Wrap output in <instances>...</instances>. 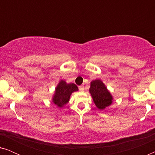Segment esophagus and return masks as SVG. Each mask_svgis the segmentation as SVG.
<instances>
[{
	"label": "esophagus",
	"instance_id": "1",
	"mask_svg": "<svg viewBox=\"0 0 155 155\" xmlns=\"http://www.w3.org/2000/svg\"><path fill=\"white\" fill-rule=\"evenodd\" d=\"M79 90H80V92H83L84 90V86H83V85H80V86H79Z\"/></svg>",
	"mask_w": 155,
	"mask_h": 155
}]
</instances>
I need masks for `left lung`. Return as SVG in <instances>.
I'll return each mask as SVG.
<instances>
[{
  "mask_svg": "<svg viewBox=\"0 0 155 155\" xmlns=\"http://www.w3.org/2000/svg\"><path fill=\"white\" fill-rule=\"evenodd\" d=\"M89 92L97 108L99 110H104L113 104V96L100 79L94 80L90 82Z\"/></svg>",
  "mask_w": 155,
  "mask_h": 155,
  "instance_id": "left-lung-1",
  "label": "left lung"
}]
</instances>
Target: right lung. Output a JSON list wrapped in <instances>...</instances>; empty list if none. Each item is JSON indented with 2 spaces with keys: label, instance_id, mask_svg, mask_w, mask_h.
Wrapping results in <instances>:
<instances>
[{
  "label": "right lung",
  "instance_id": "right-lung-1",
  "mask_svg": "<svg viewBox=\"0 0 155 155\" xmlns=\"http://www.w3.org/2000/svg\"><path fill=\"white\" fill-rule=\"evenodd\" d=\"M78 91V87L74 83H68L66 81L61 80L57 84L54 94L52 96V102L59 109L64 107L70 100L71 94Z\"/></svg>",
  "mask_w": 155,
  "mask_h": 155
}]
</instances>
